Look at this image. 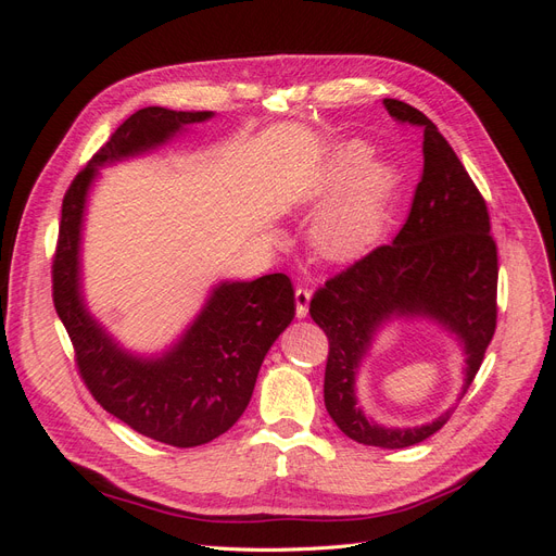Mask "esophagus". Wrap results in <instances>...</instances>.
I'll return each instance as SVG.
<instances>
[{
    "label": "esophagus",
    "instance_id": "34e87169",
    "mask_svg": "<svg viewBox=\"0 0 556 556\" xmlns=\"http://www.w3.org/2000/svg\"><path fill=\"white\" fill-rule=\"evenodd\" d=\"M294 299H296V317H306L308 315V306H311V290L296 288Z\"/></svg>",
    "mask_w": 556,
    "mask_h": 556
}]
</instances>
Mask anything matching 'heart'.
<instances>
[{
	"label": "heart",
	"mask_w": 556,
	"mask_h": 556,
	"mask_svg": "<svg viewBox=\"0 0 556 556\" xmlns=\"http://www.w3.org/2000/svg\"><path fill=\"white\" fill-rule=\"evenodd\" d=\"M364 141L336 146L311 190V199L327 201L313 220L311 239L319 257L345 264L371 252L390 223L401 176L390 162L371 160Z\"/></svg>",
	"instance_id": "heart-1"
}]
</instances>
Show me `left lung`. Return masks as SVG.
I'll return each instance as SVG.
<instances>
[{
	"label": "left lung",
	"instance_id": "obj_1",
	"mask_svg": "<svg viewBox=\"0 0 556 556\" xmlns=\"http://www.w3.org/2000/svg\"><path fill=\"white\" fill-rule=\"evenodd\" d=\"M382 104L399 123L425 131V169L408 220L390 245L327 280L311 301V317L329 339L325 406L336 427L357 443L399 450L427 441L454 406L419 427H384L368 417L357 376L376 336L394 319H427L445 329L464 352L462 399L496 329L498 260L484 199L439 127L399 99Z\"/></svg>",
	"mask_w": 556,
	"mask_h": 556
}]
</instances>
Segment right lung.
<instances>
[{
    "mask_svg": "<svg viewBox=\"0 0 556 556\" xmlns=\"http://www.w3.org/2000/svg\"><path fill=\"white\" fill-rule=\"evenodd\" d=\"M213 111L141 109L83 169L62 201L53 262V301L76 350V364L104 410L148 439L197 447L237 425L255 390L260 366L294 317V290L285 274L223 280L178 339L155 355L117 343L90 313L83 294V223L99 169L169 143Z\"/></svg>",
    "mask_w": 556,
    "mask_h": 556,
    "instance_id": "right-lung-1",
    "label": "right lung"
}]
</instances>
